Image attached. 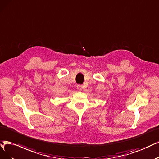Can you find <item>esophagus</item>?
<instances>
[{
    "label": "esophagus",
    "instance_id": "obj_1",
    "mask_svg": "<svg viewBox=\"0 0 159 159\" xmlns=\"http://www.w3.org/2000/svg\"><path fill=\"white\" fill-rule=\"evenodd\" d=\"M76 89H77V90H78L81 91L82 90H83V85H81V84H78L77 86H76Z\"/></svg>",
    "mask_w": 159,
    "mask_h": 159
}]
</instances>
